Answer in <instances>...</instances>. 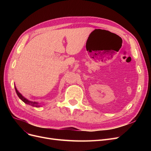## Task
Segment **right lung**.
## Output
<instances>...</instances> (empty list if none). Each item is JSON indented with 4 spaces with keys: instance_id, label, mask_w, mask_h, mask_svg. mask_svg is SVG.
<instances>
[{
    "instance_id": "1",
    "label": "right lung",
    "mask_w": 151,
    "mask_h": 151,
    "mask_svg": "<svg viewBox=\"0 0 151 151\" xmlns=\"http://www.w3.org/2000/svg\"><path fill=\"white\" fill-rule=\"evenodd\" d=\"M15 89H16V93H17V96H18V97H19L24 103H25L26 104H29V105H31V106H32L40 107V105H38L37 103L30 101H29V100L26 99L25 98H24L23 96H22L19 93V91H18L17 90V89L16 88V87H15Z\"/></svg>"
}]
</instances>
